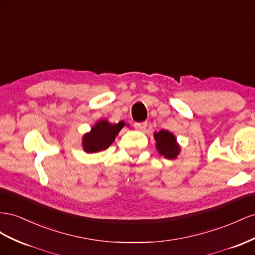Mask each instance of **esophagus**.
Returning a JSON list of instances; mask_svg holds the SVG:
<instances>
[{"label": "esophagus", "mask_w": 255, "mask_h": 255, "mask_svg": "<svg viewBox=\"0 0 255 255\" xmlns=\"http://www.w3.org/2000/svg\"><path fill=\"white\" fill-rule=\"evenodd\" d=\"M147 127V122H140V123H134V128L139 131H144Z\"/></svg>", "instance_id": "1"}]
</instances>
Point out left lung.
<instances>
[{"mask_svg":"<svg viewBox=\"0 0 255 255\" xmlns=\"http://www.w3.org/2000/svg\"><path fill=\"white\" fill-rule=\"evenodd\" d=\"M155 140L157 141V149L160 155L168 159H174L179 152V146L176 143V139L171 132L161 130L155 133Z\"/></svg>","mask_w":255,"mask_h":255,"instance_id":"8db88e82","label":"left lung"}]
</instances>
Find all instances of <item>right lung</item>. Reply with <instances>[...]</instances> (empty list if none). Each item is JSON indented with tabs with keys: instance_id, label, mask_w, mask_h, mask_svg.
Listing matches in <instances>:
<instances>
[{
	"instance_id": "add662e5",
	"label": "right lung",
	"mask_w": 255,
	"mask_h": 255,
	"mask_svg": "<svg viewBox=\"0 0 255 255\" xmlns=\"http://www.w3.org/2000/svg\"><path fill=\"white\" fill-rule=\"evenodd\" d=\"M125 126V123L110 124L107 121H100L91 130L90 133L83 136V147L86 152H98L106 150L114 141L116 134Z\"/></svg>"
}]
</instances>
